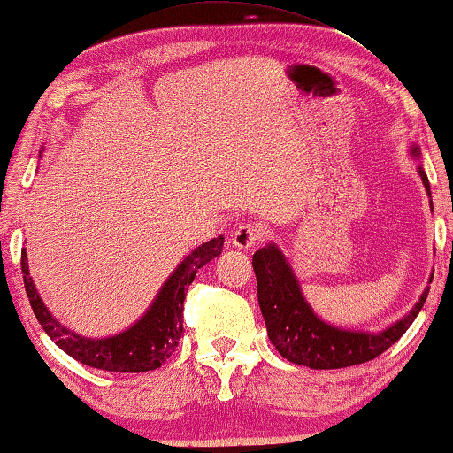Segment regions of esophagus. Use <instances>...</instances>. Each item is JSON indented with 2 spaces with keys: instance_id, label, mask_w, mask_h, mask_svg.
Instances as JSON below:
<instances>
[{
  "instance_id": "obj_1",
  "label": "esophagus",
  "mask_w": 453,
  "mask_h": 453,
  "mask_svg": "<svg viewBox=\"0 0 453 453\" xmlns=\"http://www.w3.org/2000/svg\"><path fill=\"white\" fill-rule=\"evenodd\" d=\"M264 237H265V232L262 229V226L242 224L232 234V243L237 250H251V248H256V245L262 242Z\"/></svg>"
}]
</instances>
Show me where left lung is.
Segmentation results:
<instances>
[{"label": "left lung", "mask_w": 453, "mask_h": 453, "mask_svg": "<svg viewBox=\"0 0 453 453\" xmlns=\"http://www.w3.org/2000/svg\"><path fill=\"white\" fill-rule=\"evenodd\" d=\"M408 151L410 157L418 162V173L429 196V208L434 211L427 175L419 164V145L411 143ZM251 264L257 278L259 310L265 319L270 342L288 362L311 370H340L378 357L408 332L429 294L427 286L413 308L381 332L346 329L327 324L313 311L305 300L294 267L278 245L267 243L265 248L257 250ZM432 280L434 273L429 275L427 283H432Z\"/></svg>", "instance_id": "obj_1"}]
</instances>
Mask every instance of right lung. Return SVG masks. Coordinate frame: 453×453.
I'll return each mask as SVG.
<instances>
[{
  "instance_id": "add662e5",
  "label": "right lung",
  "mask_w": 453,
  "mask_h": 453,
  "mask_svg": "<svg viewBox=\"0 0 453 453\" xmlns=\"http://www.w3.org/2000/svg\"><path fill=\"white\" fill-rule=\"evenodd\" d=\"M40 150V157H42ZM224 235L213 237L188 254L175 265L170 278L159 288L157 296L143 316L124 332L107 337H86L72 332L45 308L40 291L29 275L27 254L21 251V272H24L26 291L37 321L59 349L72 356L75 362L96 367V370L140 373L162 367L175 351L183 334V300L189 283L194 281L199 267L210 264L224 250Z\"/></svg>"
}]
</instances>
